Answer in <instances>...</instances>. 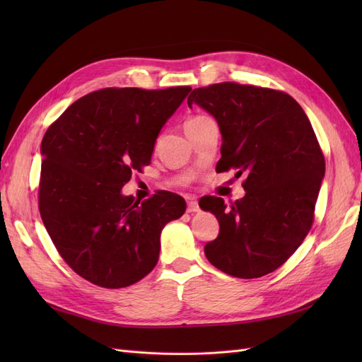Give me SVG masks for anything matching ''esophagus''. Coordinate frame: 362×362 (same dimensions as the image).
<instances>
[{"instance_id": "1", "label": "esophagus", "mask_w": 362, "mask_h": 362, "mask_svg": "<svg viewBox=\"0 0 362 362\" xmlns=\"http://www.w3.org/2000/svg\"><path fill=\"white\" fill-rule=\"evenodd\" d=\"M187 211L189 213H198L199 211V205L196 201H189L187 204Z\"/></svg>"}]
</instances>
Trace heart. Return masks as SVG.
I'll return each mask as SVG.
<instances>
[{
    "instance_id": "1",
    "label": "heart",
    "mask_w": 362,
    "mask_h": 362,
    "mask_svg": "<svg viewBox=\"0 0 362 362\" xmlns=\"http://www.w3.org/2000/svg\"><path fill=\"white\" fill-rule=\"evenodd\" d=\"M205 119H210V117H208V116H204V115L192 116V117H189L187 120H185L184 127H187V125H194V124H199V122H202V120H205Z\"/></svg>"
}]
</instances>
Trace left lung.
I'll list each match as a JSON object with an SVG mask.
<instances>
[{"instance_id": "8db88e82", "label": "left lung", "mask_w": 362, "mask_h": 362, "mask_svg": "<svg viewBox=\"0 0 362 362\" xmlns=\"http://www.w3.org/2000/svg\"><path fill=\"white\" fill-rule=\"evenodd\" d=\"M187 104L217 120L218 170L246 175V194L229 208L214 196L199 202L221 226L205 257L231 276H264L294 254L313 225L325 158L310 119L287 93L237 83L194 89Z\"/></svg>"}]
</instances>
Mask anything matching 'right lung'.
<instances>
[{"mask_svg":"<svg viewBox=\"0 0 362 362\" xmlns=\"http://www.w3.org/2000/svg\"><path fill=\"white\" fill-rule=\"evenodd\" d=\"M192 87L103 89L69 105L43 136L39 210L68 266L104 288L133 286L156 267L160 235L185 211L180 194L136 201L122 187L151 163L161 128Z\"/></svg>","mask_w":362,"mask_h":362,"instance_id":"add662e5","label":"right lung"}]
</instances>
